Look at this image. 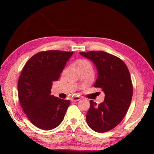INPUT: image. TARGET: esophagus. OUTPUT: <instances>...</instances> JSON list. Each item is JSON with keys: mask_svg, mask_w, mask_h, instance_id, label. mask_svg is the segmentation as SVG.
Wrapping results in <instances>:
<instances>
[{"mask_svg": "<svg viewBox=\"0 0 154 154\" xmlns=\"http://www.w3.org/2000/svg\"><path fill=\"white\" fill-rule=\"evenodd\" d=\"M80 97H79V96H75V97H73L72 98V101H74V102H76V101H78L80 100Z\"/></svg>", "mask_w": 154, "mask_h": 154, "instance_id": "34e87169", "label": "esophagus"}]
</instances>
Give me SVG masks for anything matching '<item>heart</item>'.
Wrapping results in <instances>:
<instances>
[{
    "label": "heart",
    "instance_id": "b5f03b06",
    "mask_svg": "<svg viewBox=\"0 0 154 154\" xmlns=\"http://www.w3.org/2000/svg\"><path fill=\"white\" fill-rule=\"evenodd\" d=\"M85 64H90V63L87 60H79L78 62V66H82V65H85Z\"/></svg>",
    "mask_w": 154,
    "mask_h": 154
}]
</instances>
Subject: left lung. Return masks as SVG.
<instances>
[{"instance_id":"left-lung-1","label":"left lung","mask_w":154,"mask_h":154,"mask_svg":"<svg viewBox=\"0 0 154 154\" xmlns=\"http://www.w3.org/2000/svg\"><path fill=\"white\" fill-rule=\"evenodd\" d=\"M79 54L94 64L98 77L94 86L101 88L105 94L98 105L90 100L86 122L96 132L109 131L120 123L131 103L132 84L128 69L120 58L105 51Z\"/></svg>"}]
</instances>
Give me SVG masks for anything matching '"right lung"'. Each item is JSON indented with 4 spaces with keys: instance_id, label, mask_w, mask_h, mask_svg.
Returning a JSON list of instances; mask_svg holds the SVG:
<instances>
[{
    "instance_id": "obj_1",
    "label": "right lung",
    "mask_w": 154,
    "mask_h": 154,
    "mask_svg": "<svg viewBox=\"0 0 154 154\" xmlns=\"http://www.w3.org/2000/svg\"><path fill=\"white\" fill-rule=\"evenodd\" d=\"M72 51L50 50L37 53L29 59L17 83L20 105L27 118L38 128H55L64 118L71 101L51 94Z\"/></svg>"
}]
</instances>
